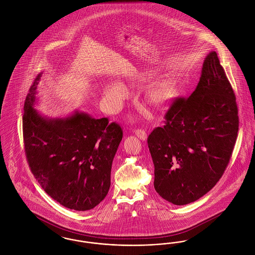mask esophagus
Here are the masks:
<instances>
[{
  "label": "esophagus",
  "instance_id": "esophagus-1",
  "mask_svg": "<svg viewBox=\"0 0 255 255\" xmlns=\"http://www.w3.org/2000/svg\"><path fill=\"white\" fill-rule=\"evenodd\" d=\"M134 133H135V135H136L138 138H140L141 140H146V138H147V133H145L144 130H142V129H136V130H134Z\"/></svg>",
  "mask_w": 255,
  "mask_h": 255
}]
</instances>
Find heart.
Returning <instances> with one entry per match:
<instances>
[{
	"instance_id": "b5f03b06",
	"label": "heart",
	"mask_w": 255,
	"mask_h": 255,
	"mask_svg": "<svg viewBox=\"0 0 255 255\" xmlns=\"http://www.w3.org/2000/svg\"><path fill=\"white\" fill-rule=\"evenodd\" d=\"M147 77L154 73H146ZM105 95L113 103V107L117 108L122 104L123 98L126 96V89L121 84H111L105 88ZM179 87L176 80L173 78H165L158 80L150 87L147 93V101L154 107H160L170 102L177 97Z\"/></svg>"
}]
</instances>
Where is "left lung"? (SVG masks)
I'll return each instance as SVG.
<instances>
[{"instance_id": "1", "label": "left lung", "mask_w": 255, "mask_h": 255, "mask_svg": "<svg viewBox=\"0 0 255 255\" xmlns=\"http://www.w3.org/2000/svg\"><path fill=\"white\" fill-rule=\"evenodd\" d=\"M164 119L147 138L154 187L164 200L183 206L218 182L238 135L236 97L216 51L207 54L192 95L175 98Z\"/></svg>"}]
</instances>
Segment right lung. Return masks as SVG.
I'll list each match as a JSON object with an SVG mask.
<instances>
[{
	"label": "right lung",
	"mask_w": 255,
	"mask_h": 255,
	"mask_svg": "<svg viewBox=\"0 0 255 255\" xmlns=\"http://www.w3.org/2000/svg\"><path fill=\"white\" fill-rule=\"evenodd\" d=\"M41 76L24 100L23 136L29 168L46 193L62 206L92 209L108 194L122 127L78 111L65 119L42 117L33 108Z\"/></svg>",
	"instance_id": "obj_1"
}]
</instances>
